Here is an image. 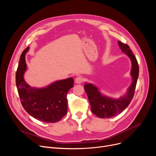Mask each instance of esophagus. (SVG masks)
<instances>
[{"label": "esophagus", "mask_w": 156, "mask_h": 156, "mask_svg": "<svg viewBox=\"0 0 156 156\" xmlns=\"http://www.w3.org/2000/svg\"><path fill=\"white\" fill-rule=\"evenodd\" d=\"M83 78L81 77V76H78V77H76V79H75V81H76V83H82L83 82Z\"/></svg>", "instance_id": "esophagus-1"}]
</instances>
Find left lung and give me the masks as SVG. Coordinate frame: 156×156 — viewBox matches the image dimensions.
I'll use <instances>...</instances> for the list:
<instances>
[{
  "label": "left lung",
  "instance_id": "8db88e82",
  "mask_svg": "<svg viewBox=\"0 0 156 156\" xmlns=\"http://www.w3.org/2000/svg\"><path fill=\"white\" fill-rule=\"evenodd\" d=\"M118 44L121 51L128 55L132 64L131 75L133 78V81L128 89L127 94L118 99H113L102 95L98 90V88L90 83H85L84 85L85 91L87 94L91 106V111L97 116L101 118H109L122 112L132 101L135 91L139 74L137 60L127 44L120 41H118Z\"/></svg>",
  "mask_w": 156,
  "mask_h": 156
}]
</instances>
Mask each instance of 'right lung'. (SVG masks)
Returning <instances> with one entry per match:
<instances>
[{
    "mask_svg": "<svg viewBox=\"0 0 156 156\" xmlns=\"http://www.w3.org/2000/svg\"><path fill=\"white\" fill-rule=\"evenodd\" d=\"M29 47L22 52L16 74V83L23 108L35 119L45 122H55L67 113V94L73 87L74 80H59L44 88H31L24 80L27 69L25 54Z\"/></svg>",
    "mask_w": 156,
    "mask_h": 156,
    "instance_id": "obj_1",
    "label": "right lung"
}]
</instances>
